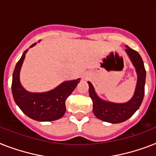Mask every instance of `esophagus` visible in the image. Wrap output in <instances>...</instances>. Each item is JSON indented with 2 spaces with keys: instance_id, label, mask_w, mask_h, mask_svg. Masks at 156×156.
Segmentation results:
<instances>
[{
  "instance_id": "1",
  "label": "esophagus",
  "mask_w": 156,
  "mask_h": 156,
  "mask_svg": "<svg viewBox=\"0 0 156 156\" xmlns=\"http://www.w3.org/2000/svg\"><path fill=\"white\" fill-rule=\"evenodd\" d=\"M90 78V74H87V73H85L84 74H83V79H85V80H87V79H88V78Z\"/></svg>"
}]
</instances>
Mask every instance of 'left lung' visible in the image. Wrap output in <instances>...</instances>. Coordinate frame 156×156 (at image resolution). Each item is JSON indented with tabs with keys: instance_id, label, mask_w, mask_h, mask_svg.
<instances>
[{
	"instance_id": "1",
	"label": "left lung",
	"mask_w": 156,
	"mask_h": 156,
	"mask_svg": "<svg viewBox=\"0 0 156 156\" xmlns=\"http://www.w3.org/2000/svg\"><path fill=\"white\" fill-rule=\"evenodd\" d=\"M126 54L129 57L137 74V83L132 98L126 102L116 103L101 98L95 92L90 82L89 94L93 101V112L98 119L111 123H119L131 118L140 108L144 96L146 70L141 56L137 51L126 45Z\"/></svg>"
}]
</instances>
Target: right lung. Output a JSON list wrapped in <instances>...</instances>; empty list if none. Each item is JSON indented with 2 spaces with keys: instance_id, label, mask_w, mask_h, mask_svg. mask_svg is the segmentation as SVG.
Here are the masks:
<instances>
[{
  "instance_id": "right-lung-1",
  "label": "right lung",
  "mask_w": 156,
  "mask_h": 156,
  "mask_svg": "<svg viewBox=\"0 0 156 156\" xmlns=\"http://www.w3.org/2000/svg\"><path fill=\"white\" fill-rule=\"evenodd\" d=\"M37 43L33 44V47ZM26 49L17 62L12 74V93L16 104L28 117L40 122L59 119L66 112V99L74 91L80 78L66 81L51 90L46 92H30L22 87L20 72L25 60Z\"/></svg>"
}]
</instances>
